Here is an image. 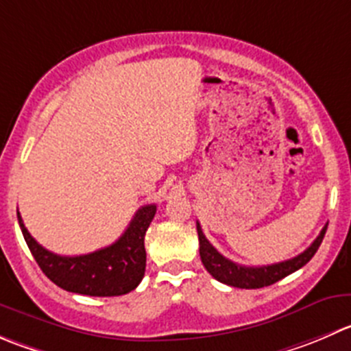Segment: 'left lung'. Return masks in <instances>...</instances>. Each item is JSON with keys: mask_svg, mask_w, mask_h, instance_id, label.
<instances>
[{"mask_svg": "<svg viewBox=\"0 0 351 351\" xmlns=\"http://www.w3.org/2000/svg\"><path fill=\"white\" fill-rule=\"evenodd\" d=\"M326 230L328 226L322 228V231L319 233V237L312 241L311 247L307 250H304L302 254H298L297 257L288 258V261L276 262V264H269V266H241L237 262L230 261L224 255H221L213 245L209 243L206 237L202 233V228L197 223V233H199V252L200 258H202L204 267L207 269V273L213 278H216L221 283L228 285V287L234 288H245V290H255V288H264L274 285L276 281L283 280L288 274L295 273L300 267H304L314 254L317 252V248L321 247L322 238H324Z\"/></svg>", "mask_w": 351, "mask_h": 351, "instance_id": "1", "label": "left lung"}]
</instances>
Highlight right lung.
I'll return each mask as SVG.
<instances>
[{"instance_id":"obj_1","label":"right lung","mask_w":351,"mask_h":351,"mask_svg":"<svg viewBox=\"0 0 351 351\" xmlns=\"http://www.w3.org/2000/svg\"><path fill=\"white\" fill-rule=\"evenodd\" d=\"M154 214L156 204L142 206L125 233L110 247L68 257L40 247L16 210L23 238L43 273L63 290L89 297H118L138 287L145 273V231Z\"/></svg>"}]
</instances>
